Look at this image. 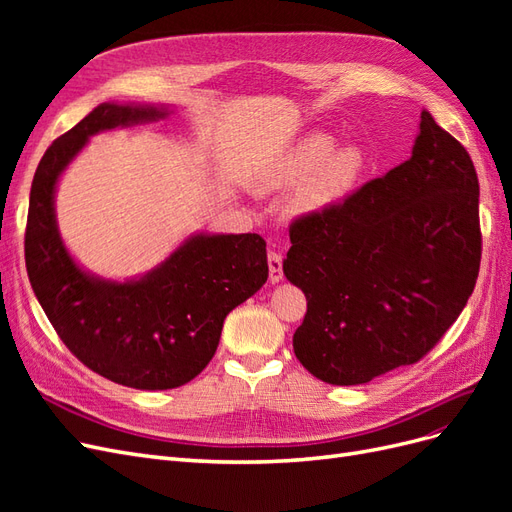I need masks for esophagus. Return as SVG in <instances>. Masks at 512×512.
Wrapping results in <instances>:
<instances>
[{
	"label": "esophagus",
	"mask_w": 512,
	"mask_h": 512,
	"mask_svg": "<svg viewBox=\"0 0 512 512\" xmlns=\"http://www.w3.org/2000/svg\"><path fill=\"white\" fill-rule=\"evenodd\" d=\"M269 260V282L271 284H277L284 280V256L280 252H269L267 256Z\"/></svg>",
	"instance_id": "34e87169"
}]
</instances>
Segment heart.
Listing matches in <instances>:
<instances>
[{
  "label": "heart",
  "instance_id": "obj_1",
  "mask_svg": "<svg viewBox=\"0 0 512 512\" xmlns=\"http://www.w3.org/2000/svg\"><path fill=\"white\" fill-rule=\"evenodd\" d=\"M365 153L359 147L335 149L327 134H307L265 177L269 188H297L299 211H322L348 196L365 173Z\"/></svg>",
  "mask_w": 512,
  "mask_h": 512
}]
</instances>
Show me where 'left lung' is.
<instances>
[{
	"instance_id": "obj_1",
	"label": "left lung",
	"mask_w": 512,
	"mask_h": 512,
	"mask_svg": "<svg viewBox=\"0 0 512 512\" xmlns=\"http://www.w3.org/2000/svg\"><path fill=\"white\" fill-rule=\"evenodd\" d=\"M290 243L284 275L307 299L292 348L309 374L352 386L421 361L478 277L470 153L423 111L410 160L301 215Z\"/></svg>"
}]
</instances>
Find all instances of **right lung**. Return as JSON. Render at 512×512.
Masks as SVG:
<instances>
[{
    "mask_svg": "<svg viewBox=\"0 0 512 512\" xmlns=\"http://www.w3.org/2000/svg\"><path fill=\"white\" fill-rule=\"evenodd\" d=\"M166 106H96L42 156L29 194L25 265L68 350L96 374L141 391L190 382L213 359L224 318L269 277L260 235H194L138 280L111 282L76 265L55 220V188L89 136L158 121Z\"/></svg>",
    "mask_w": 512,
    "mask_h": 512,
    "instance_id": "add662e5",
    "label": "right lung"
}]
</instances>
